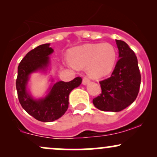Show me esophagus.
Here are the masks:
<instances>
[{"label":"esophagus","mask_w":157,"mask_h":157,"mask_svg":"<svg viewBox=\"0 0 157 157\" xmlns=\"http://www.w3.org/2000/svg\"><path fill=\"white\" fill-rule=\"evenodd\" d=\"M89 82H90V80H89V77H86V76L83 77V78H82V84L86 85V84L89 83Z\"/></svg>","instance_id":"34e87169"}]
</instances>
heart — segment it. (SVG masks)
<instances>
[{"mask_svg": "<svg viewBox=\"0 0 157 157\" xmlns=\"http://www.w3.org/2000/svg\"><path fill=\"white\" fill-rule=\"evenodd\" d=\"M117 57V51L111 44H86L71 51L69 63L73 67L87 66L88 72L91 77L100 78L111 72Z\"/></svg>", "mask_w": 157, "mask_h": 157, "instance_id": "b5f03b06", "label": "heart"}]
</instances>
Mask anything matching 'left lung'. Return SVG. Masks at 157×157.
Here are the masks:
<instances>
[{"instance_id":"left-lung-1","label":"left lung","mask_w":157,"mask_h":157,"mask_svg":"<svg viewBox=\"0 0 157 157\" xmlns=\"http://www.w3.org/2000/svg\"><path fill=\"white\" fill-rule=\"evenodd\" d=\"M119 59L111 77L100 81L102 92L93 104L103 111L118 112L130 105L137 97L141 75L136 56L128 45L116 40Z\"/></svg>"}]
</instances>
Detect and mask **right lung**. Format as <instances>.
Instances as JSON below:
<instances>
[{
  "mask_svg": "<svg viewBox=\"0 0 157 157\" xmlns=\"http://www.w3.org/2000/svg\"><path fill=\"white\" fill-rule=\"evenodd\" d=\"M53 52L49 44L40 45L31 50L22 59L17 67L16 89L20 103L29 114L41 122H53L67 111L68 95L75 88L82 82L77 77L69 82H60L54 84L51 91L45 98L34 100L27 93L26 86L29 75L38 69H44L48 64V55Z\"/></svg>",
  "mask_w": 157,
  "mask_h": 157,
  "instance_id": "right-lung-1",
  "label": "right lung"
}]
</instances>
